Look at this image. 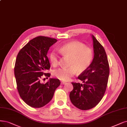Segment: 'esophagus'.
<instances>
[{"mask_svg": "<svg viewBox=\"0 0 127 127\" xmlns=\"http://www.w3.org/2000/svg\"><path fill=\"white\" fill-rule=\"evenodd\" d=\"M61 83H62V84H64L66 83V82H64V81H62V82H61Z\"/></svg>", "mask_w": 127, "mask_h": 127, "instance_id": "1", "label": "esophagus"}]
</instances>
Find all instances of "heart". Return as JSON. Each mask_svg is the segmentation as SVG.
<instances>
[{
    "label": "heart",
    "instance_id": "1",
    "mask_svg": "<svg viewBox=\"0 0 127 127\" xmlns=\"http://www.w3.org/2000/svg\"><path fill=\"white\" fill-rule=\"evenodd\" d=\"M58 51L63 56L70 57L69 67L60 68L55 70L54 75L57 78L68 81L75 74L82 73L90 65L93 57L92 49L85 47L82 43L72 42L65 44L57 48ZM49 59L52 65L56 66L58 64L59 56L55 51L49 55Z\"/></svg>",
    "mask_w": 127,
    "mask_h": 127
}]
</instances>
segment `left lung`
<instances>
[{"instance_id":"left-lung-1","label":"left lung","mask_w":127,"mask_h":127,"mask_svg":"<svg viewBox=\"0 0 127 127\" xmlns=\"http://www.w3.org/2000/svg\"><path fill=\"white\" fill-rule=\"evenodd\" d=\"M94 58L89 68L78 79L83 84H72L73 90L70 93L71 102L81 110L94 107L102 99L107 87L109 67L105 50L93 35Z\"/></svg>"}]
</instances>
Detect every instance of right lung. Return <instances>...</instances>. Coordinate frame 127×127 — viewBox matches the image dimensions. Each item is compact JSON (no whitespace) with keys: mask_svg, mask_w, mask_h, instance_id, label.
Segmentation results:
<instances>
[{"mask_svg":"<svg viewBox=\"0 0 127 127\" xmlns=\"http://www.w3.org/2000/svg\"><path fill=\"white\" fill-rule=\"evenodd\" d=\"M55 38L38 36L31 39L20 50L14 66L17 89L24 102L33 108H40L52 99L60 84L58 79L50 78L46 83L40 79L50 68L47 54L50 47L57 42Z\"/></svg>","mask_w":127,"mask_h":127,"instance_id":"right-lung-1","label":"right lung"}]
</instances>
